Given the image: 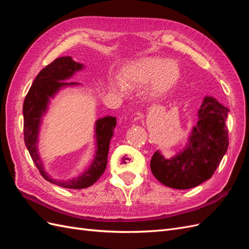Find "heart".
<instances>
[{"label":"heart","instance_id":"obj_1","mask_svg":"<svg viewBox=\"0 0 249 249\" xmlns=\"http://www.w3.org/2000/svg\"><path fill=\"white\" fill-rule=\"evenodd\" d=\"M179 76V66L175 60L149 57L127 66L120 74V80L126 86L145 85L152 81V92L163 94L176 86Z\"/></svg>","mask_w":249,"mask_h":249}]
</instances>
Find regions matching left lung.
I'll use <instances>...</instances> for the list:
<instances>
[{"label":"left lung","instance_id":"8db88e82","mask_svg":"<svg viewBox=\"0 0 249 249\" xmlns=\"http://www.w3.org/2000/svg\"><path fill=\"white\" fill-rule=\"evenodd\" d=\"M229 111L214 97L206 96L189 144L182 153L171 159H165L159 152L154 154L150 169L155 178L175 189H190L211 178L229 147L225 125Z\"/></svg>","mask_w":249,"mask_h":249}]
</instances>
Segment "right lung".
Here are the masks:
<instances>
[{"label": "right lung", "instance_id": "obj_1", "mask_svg": "<svg viewBox=\"0 0 249 249\" xmlns=\"http://www.w3.org/2000/svg\"><path fill=\"white\" fill-rule=\"evenodd\" d=\"M82 64L74 62L71 57H60L47 65L37 74L32 86L26 95L22 107L24 113V140L34 164L40 175L49 182L70 189H83L93 185L101 178L107 167L108 152L113 131L116 126V117L105 116L96 120L95 137L97 142L96 156L90 166L82 176L67 182H58L51 178L44 171L42 162L37 153V137L40 119L47 110L50 97L54 96L58 90L66 85L77 83L61 82L71 78L77 71L82 70Z\"/></svg>", "mask_w": 249, "mask_h": 249}]
</instances>
